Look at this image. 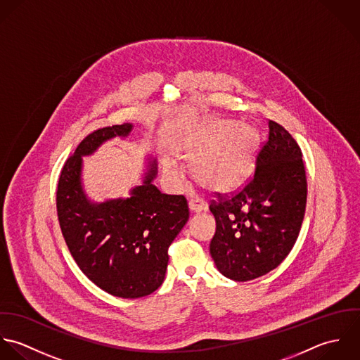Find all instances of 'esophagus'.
<instances>
[{
  "instance_id": "obj_1",
  "label": "esophagus",
  "mask_w": 360,
  "mask_h": 360,
  "mask_svg": "<svg viewBox=\"0 0 360 360\" xmlns=\"http://www.w3.org/2000/svg\"><path fill=\"white\" fill-rule=\"evenodd\" d=\"M189 209H191V212H193V213H199V212L206 210L207 206H206V203H205L203 200H200V199H191V200H189Z\"/></svg>"
}]
</instances>
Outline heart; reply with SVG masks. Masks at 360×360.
Segmentation results:
<instances>
[{
  "label": "heart",
  "mask_w": 360,
  "mask_h": 360,
  "mask_svg": "<svg viewBox=\"0 0 360 360\" xmlns=\"http://www.w3.org/2000/svg\"><path fill=\"white\" fill-rule=\"evenodd\" d=\"M259 147V132L249 124L213 120L193 129L175 146V151L189 162L192 178L205 189L226 193L239 189L250 176ZM164 175L179 184L181 169L164 162Z\"/></svg>",
  "instance_id": "b5f03b06"
}]
</instances>
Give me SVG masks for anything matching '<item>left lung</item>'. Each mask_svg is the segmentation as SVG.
Here are the masks:
<instances>
[{"instance_id":"1","label":"left lung","mask_w":360,"mask_h":360,"mask_svg":"<svg viewBox=\"0 0 360 360\" xmlns=\"http://www.w3.org/2000/svg\"><path fill=\"white\" fill-rule=\"evenodd\" d=\"M307 182L299 144L269 121V139L256 157L250 181L210 205L216 233L210 253L218 271L250 281L278 267L293 248L306 209Z\"/></svg>"}]
</instances>
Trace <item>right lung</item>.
<instances>
[{
	"label": "right lung",
	"instance_id": "add662e5",
	"mask_svg": "<svg viewBox=\"0 0 360 360\" xmlns=\"http://www.w3.org/2000/svg\"><path fill=\"white\" fill-rule=\"evenodd\" d=\"M131 131L132 124H122L87 135L65 161L57 188L58 221L76 264L97 287L125 299L147 296L162 284L168 248L189 218L185 196L153 185L155 161L131 198L93 203L86 196L82 157Z\"/></svg>",
	"mask_w": 360,
	"mask_h": 360
}]
</instances>
